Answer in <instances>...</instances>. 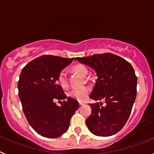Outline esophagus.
Listing matches in <instances>:
<instances>
[{
	"label": "esophagus",
	"instance_id": "1",
	"mask_svg": "<svg viewBox=\"0 0 154 154\" xmlns=\"http://www.w3.org/2000/svg\"><path fill=\"white\" fill-rule=\"evenodd\" d=\"M79 106H82V105H83V103H79Z\"/></svg>",
	"mask_w": 154,
	"mask_h": 154
}]
</instances>
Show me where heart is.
<instances>
[{"label":"heart","mask_w":154,"mask_h":154,"mask_svg":"<svg viewBox=\"0 0 154 154\" xmlns=\"http://www.w3.org/2000/svg\"><path fill=\"white\" fill-rule=\"evenodd\" d=\"M72 71L75 73H78L82 76L87 75V74L89 73V69H87L86 66L82 65V64H77V65H74L72 68ZM57 82H58V85L62 87L63 89H66L69 86L67 75L65 72L61 71L60 72L58 73V77H57ZM89 92H90V89L89 87H82L80 89H72L69 92L68 96L72 99H76L77 101L82 102L88 97Z\"/></svg>","instance_id":"1"}]
</instances>
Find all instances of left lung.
Listing matches in <instances>:
<instances>
[{"label":"left lung","instance_id":"obj_1","mask_svg":"<svg viewBox=\"0 0 154 154\" xmlns=\"http://www.w3.org/2000/svg\"><path fill=\"white\" fill-rule=\"evenodd\" d=\"M95 69L98 79L90 98L105 99L91 103V115L86 119L89 131L99 137H109L122 130L131 113L137 96V78L131 64L112 53L76 58Z\"/></svg>","mask_w":154,"mask_h":154}]
</instances>
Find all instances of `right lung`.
<instances>
[{"mask_svg": "<svg viewBox=\"0 0 154 154\" xmlns=\"http://www.w3.org/2000/svg\"><path fill=\"white\" fill-rule=\"evenodd\" d=\"M74 60L55 55H42L27 64L19 77L18 96L30 126L39 135L55 138L67 131L71 117L79 109L75 99L64 93L57 83L62 69ZM55 100H63L58 107Z\"/></svg>", "mask_w": 154, "mask_h": 154, "instance_id": "1", "label": "right lung"}]
</instances>
